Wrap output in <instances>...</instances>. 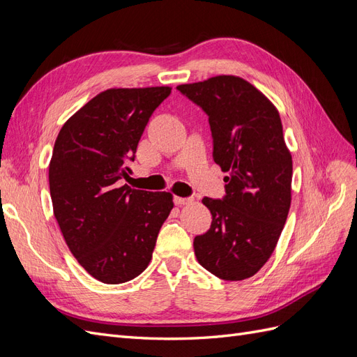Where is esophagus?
Returning a JSON list of instances; mask_svg holds the SVG:
<instances>
[{
    "instance_id": "1",
    "label": "esophagus",
    "mask_w": 357,
    "mask_h": 357,
    "mask_svg": "<svg viewBox=\"0 0 357 357\" xmlns=\"http://www.w3.org/2000/svg\"><path fill=\"white\" fill-rule=\"evenodd\" d=\"M192 202V198H183V197H174V204L176 205H185Z\"/></svg>"
}]
</instances>
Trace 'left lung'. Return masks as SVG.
<instances>
[{
    "mask_svg": "<svg viewBox=\"0 0 357 357\" xmlns=\"http://www.w3.org/2000/svg\"><path fill=\"white\" fill-rule=\"evenodd\" d=\"M177 89L207 113L213 159L223 172L226 195L205 197L210 229L195 236L198 262L222 280L255 275L282 234L291 201V155L274 104L236 75L180 84Z\"/></svg>",
    "mask_w": 357,
    "mask_h": 357,
    "instance_id": "1",
    "label": "left lung"
}]
</instances>
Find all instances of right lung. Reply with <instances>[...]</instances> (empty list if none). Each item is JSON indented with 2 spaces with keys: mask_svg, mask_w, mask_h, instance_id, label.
Returning a JSON list of instances; mask_svg holds the SVG:
<instances>
[{
  "mask_svg": "<svg viewBox=\"0 0 357 357\" xmlns=\"http://www.w3.org/2000/svg\"><path fill=\"white\" fill-rule=\"evenodd\" d=\"M168 86L107 89L63 123L49 164L53 214L70 252L105 284L129 282L152 259L169 192L131 189L129 160Z\"/></svg>",
  "mask_w": 357,
  "mask_h": 357,
  "instance_id": "1",
  "label": "right lung"
}]
</instances>
